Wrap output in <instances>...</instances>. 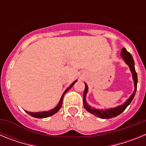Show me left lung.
<instances>
[{
	"instance_id": "8db88e82",
	"label": "left lung",
	"mask_w": 146,
	"mask_h": 146,
	"mask_svg": "<svg viewBox=\"0 0 146 146\" xmlns=\"http://www.w3.org/2000/svg\"><path fill=\"white\" fill-rule=\"evenodd\" d=\"M121 56L123 59L125 63L129 67L130 71H131V74H132V79L134 80V86H135V91H134L133 94H131L126 102L116 107V108H110V109L108 110H98L95 109V108H92L91 106H89L88 103L86 102V94L88 93V86L86 85V83H85L86 84V88H85L84 93H83V105H84V108H86L88 112L92 113L95 116H97L100 118L108 119V118H114V117L120 115L122 112L124 111L125 109L131 102L132 99L135 97V93H136L137 91V72L135 69V62H134L133 58H132L131 54L125 48H122V50H121Z\"/></svg>"
}]
</instances>
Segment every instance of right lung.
<instances>
[{
  "label": "right lung",
  "instance_id": "add662e5",
  "mask_svg": "<svg viewBox=\"0 0 146 146\" xmlns=\"http://www.w3.org/2000/svg\"><path fill=\"white\" fill-rule=\"evenodd\" d=\"M76 82H77V80H75L74 82H72V84L69 86V88L66 89V91H64V93L63 94V95H62L61 98H60L58 104L57 106L55 107V108H53V109L50 110H49V111L37 112V113H32V112H28V111H25V112H26L27 113H28L30 115H31L32 117H34V118H47V117H49V116H51V115H54L55 113H57L59 110L60 109V108H61V106H62V103H63V98H64V94H65L67 91H69V89H70L72 86H74V84Z\"/></svg>",
  "mask_w": 146,
  "mask_h": 146
}]
</instances>
